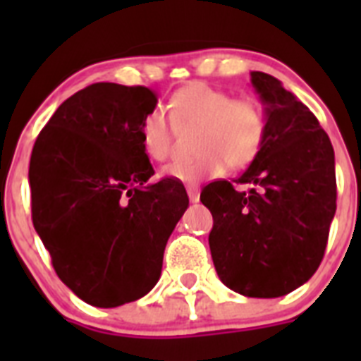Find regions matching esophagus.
<instances>
[{
	"mask_svg": "<svg viewBox=\"0 0 361 361\" xmlns=\"http://www.w3.org/2000/svg\"><path fill=\"white\" fill-rule=\"evenodd\" d=\"M188 197H190L191 202H199V199H200V191H199V188H195V186H188Z\"/></svg>",
	"mask_w": 361,
	"mask_h": 361,
	"instance_id": "obj_1",
	"label": "esophagus"
}]
</instances>
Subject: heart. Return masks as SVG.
<instances>
[{
	"mask_svg": "<svg viewBox=\"0 0 361 361\" xmlns=\"http://www.w3.org/2000/svg\"><path fill=\"white\" fill-rule=\"evenodd\" d=\"M170 116L177 128H195L191 161L175 162L162 170L164 177L186 184L229 170H240L253 162L266 135L262 106L250 97L233 99L228 92L206 82H191L170 97ZM173 124L161 110L148 111L141 121V145L153 161H166L173 152Z\"/></svg>",
	"mask_w": 361,
	"mask_h": 361,
	"instance_id": "heart-1",
	"label": "heart"
}]
</instances>
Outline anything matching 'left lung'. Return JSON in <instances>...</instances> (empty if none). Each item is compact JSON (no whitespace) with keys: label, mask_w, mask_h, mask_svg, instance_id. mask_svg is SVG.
I'll return each instance as SVG.
<instances>
[{"label":"left lung","mask_w":361,"mask_h":361,"mask_svg":"<svg viewBox=\"0 0 361 361\" xmlns=\"http://www.w3.org/2000/svg\"><path fill=\"white\" fill-rule=\"evenodd\" d=\"M266 135L247 170L200 193L212 212L209 250L224 286L276 298L304 286L324 258L336 212L334 149L312 111L276 78L251 72ZM235 183L250 190L237 192Z\"/></svg>","instance_id":"obj_1"}]
</instances>
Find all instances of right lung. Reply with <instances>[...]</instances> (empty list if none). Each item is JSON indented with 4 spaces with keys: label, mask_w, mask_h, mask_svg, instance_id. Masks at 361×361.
Returning <instances> with one entry per match:
<instances>
[{
    "label": "right lung",
    "mask_w": 361,
    "mask_h": 361,
    "mask_svg": "<svg viewBox=\"0 0 361 361\" xmlns=\"http://www.w3.org/2000/svg\"><path fill=\"white\" fill-rule=\"evenodd\" d=\"M157 106L146 86L95 82L68 97L32 149V222L66 288L86 304L117 307L148 295L190 199L155 171L141 121Z\"/></svg>",
    "instance_id": "add662e5"
}]
</instances>
